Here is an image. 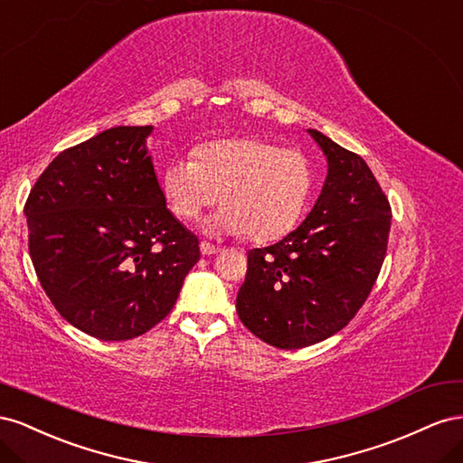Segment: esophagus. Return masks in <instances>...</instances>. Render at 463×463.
I'll return each instance as SVG.
<instances>
[{"instance_id": "obj_1", "label": "esophagus", "mask_w": 463, "mask_h": 463, "mask_svg": "<svg viewBox=\"0 0 463 463\" xmlns=\"http://www.w3.org/2000/svg\"><path fill=\"white\" fill-rule=\"evenodd\" d=\"M200 250H202V254H203V256H211V254H217L221 248H219V246H215V244L207 242V241H202V244H200Z\"/></svg>"}]
</instances>
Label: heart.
I'll list each match as a JSON object with an SVG mask.
<instances>
[{"label":"heart","mask_w":463,"mask_h":463,"mask_svg":"<svg viewBox=\"0 0 463 463\" xmlns=\"http://www.w3.org/2000/svg\"><path fill=\"white\" fill-rule=\"evenodd\" d=\"M310 186L312 166L305 153L258 137L203 143L194 158H175L161 173L163 195L178 219L200 217L221 197L224 205L207 229L248 232L254 242H271L293 231Z\"/></svg>","instance_id":"heart-1"}]
</instances>
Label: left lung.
Returning <instances> with one entry per match:
<instances>
[{"label": "left lung", "mask_w": 463, "mask_h": 463, "mask_svg": "<svg viewBox=\"0 0 463 463\" xmlns=\"http://www.w3.org/2000/svg\"><path fill=\"white\" fill-rule=\"evenodd\" d=\"M327 156L318 202L283 241L248 252L241 322L277 349L314 345L345 327L378 279L392 207L363 158L316 129Z\"/></svg>", "instance_id": "obj_1"}]
</instances>
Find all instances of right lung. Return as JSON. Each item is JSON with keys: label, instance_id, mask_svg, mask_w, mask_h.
Instances as JSON below:
<instances>
[{"label": "right lung", "instance_id": "1", "mask_svg": "<svg viewBox=\"0 0 463 463\" xmlns=\"http://www.w3.org/2000/svg\"><path fill=\"white\" fill-rule=\"evenodd\" d=\"M118 126L61 151L24 203L29 252L52 305L77 329L126 341L165 320L200 241L166 209L145 137Z\"/></svg>", "mask_w": 463, "mask_h": 463}]
</instances>
